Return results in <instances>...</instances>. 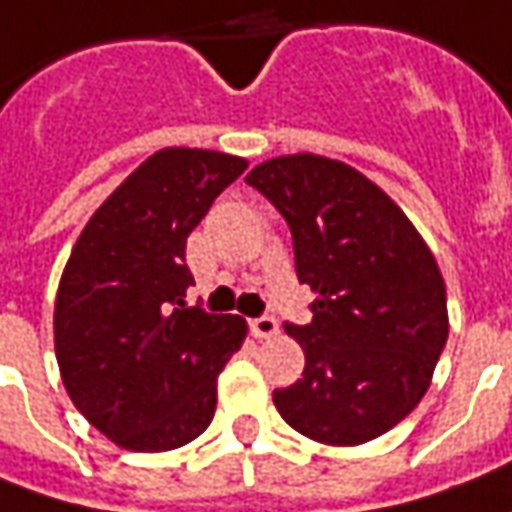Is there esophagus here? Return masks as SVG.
<instances>
[{"mask_svg":"<svg viewBox=\"0 0 512 512\" xmlns=\"http://www.w3.org/2000/svg\"><path fill=\"white\" fill-rule=\"evenodd\" d=\"M249 328H252V334H255L257 340H269V337H274V334L280 331L277 320H274V317H269V314H263V317L252 320V323H249Z\"/></svg>","mask_w":512,"mask_h":512,"instance_id":"1","label":"esophagus"}]
</instances>
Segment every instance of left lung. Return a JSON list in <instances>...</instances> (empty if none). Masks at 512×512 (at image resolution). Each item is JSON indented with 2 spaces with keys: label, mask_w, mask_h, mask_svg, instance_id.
I'll return each mask as SVG.
<instances>
[{
  "label": "left lung",
  "mask_w": 512,
  "mask_h": 512,
  "mask_svg": "<svg viewBox=\"0 0 512 512\" xmlns=\"http://www.w3.org/2000/svg\"><path fill=\"white\" fill-rule=\"evenodd\" d=\"M246 184L286 218L297 277L317 294L309 326L286 323L306 368L274 405L314 442H371L419 405L448 343L436 257L397 203L343 161L280 155Z\"/></svg>",
  "instance_id": "left-lung-1"
}]
</instances>
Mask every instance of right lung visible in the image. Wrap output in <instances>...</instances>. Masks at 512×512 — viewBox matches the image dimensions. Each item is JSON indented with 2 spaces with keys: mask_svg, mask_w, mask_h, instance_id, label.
<instances>
[{
  "mask_svg": "<svg viewBox=\"0 0 512 512\" xmlns=\"http://www.w3.org/2000/svg\"><path fill=\"white\" fill-rule=\"evenodd\" d=\"M246 167L226 152L158 150L70 252L53 311L56 360L73 405L118 448H181L215 416L218 374L246 320L186 306V238Z\"/></svg>",
  "mask_w": 512,
  "mask_h": 512,
  "instance_id": "1",
  "label": "right lung"
}]
</instances>
